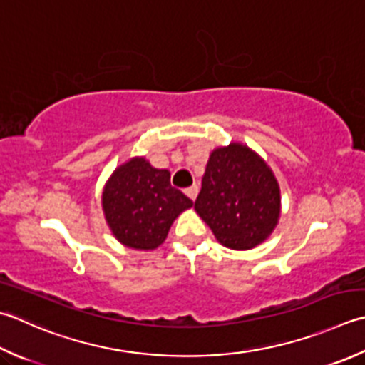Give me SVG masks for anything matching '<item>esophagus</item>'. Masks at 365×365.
<instances>
[{"label": "esophagus", "mask_w": 365, "mask_h": 365, "mask_svg": "<svg viewBox=\"0 0 365 365\" xmlns=\"http://www.w3.org/2000/svg\"><path fill=\"white\" fill-rule=\"evenodd\" d=\"M197 192H199V187H197V185H192V187L185 190V195H187V196L191 199V201H195L196 196H197Z\"/></svg>", "instance_id": "1"}]
</instances>
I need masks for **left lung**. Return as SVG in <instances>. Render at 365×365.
I'll use <instances>...</instances> for the list:
<instances>
[{
    "label": "left lung",
    "instance_id": "left-lung-1",
    "mask_svg": "<svg viewBox=\"0 0 365 365\" xmlns=\"http://www.w3.org/2000/svg\"><path fill=\"white\" fill-rule=\"evenodd\" d=\"M195 209L221 245L248 250L266 240L280 217L272 170L248 147L213 150Z\"/></svg>",
    "mask_w": 365,
    "mask_h": 365
}]
</instances>
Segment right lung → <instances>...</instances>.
<instances>
[{
  "mask_svg": "<svg viewBox=\"0 0 365 365\" xmlns=\"http://www.w3.org/2000/svg\"><path fill=\"white\" fill-rule=\"evenodd\" d=\"M191 205V199L170 185L169 170L152 168L145 158H133L115 169L103 192L113 235L138 250L161 245L178 213Z\"/></svg>",
  "mask_w": 365,
  "mask_h": 365,
  "instance_id": "add662e5",
  "label": "right lung"
}]
</instances>
